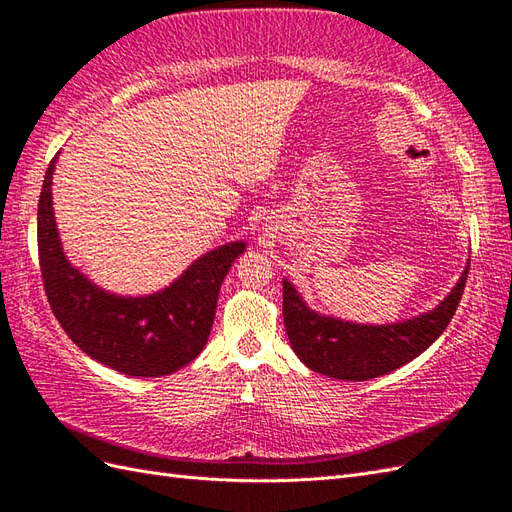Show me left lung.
<instances>
[{
  "instance_id": "left-lung-1",
  "label": "left lung",
  "mask_w": 512,
  "mask_h": 512,
  "mask_svg": "<svg viewBox=\"0 0 512 512\" xmlns=\"http://www.w3.org/2000/svg\"><path fill=\"white\" fill-rule=\"evenodd\" d=\"M469 265L439 306L406 321L369 326L308 308L289 280H282V315L293 352L317 373L363 382L400 369L439 339L465 291Z\"/></svg>"
}]
</instances>
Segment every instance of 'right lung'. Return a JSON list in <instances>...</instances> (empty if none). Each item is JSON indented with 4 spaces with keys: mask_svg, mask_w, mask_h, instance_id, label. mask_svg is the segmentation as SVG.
<instances>
[{
    "mask_svg": "<svg viewBox=\"0 0 512 512\" xmlns=\"http://www.w3.org/2000/svg\"><path fill=\"white\" fill-rule=\"evenodd\" d=\"M56 160L58 154L45 171L36 228L47 302L62 330L84 354L126 376L160 378L189 365L204 350L221 282L245 243L210 249L162 291L110 293L73 267L62 249L52 204Z\"/></svg>",
    "mask_w": 512,
    "mask_h": 512,
    "instance_id": "obj_1",
    "label": "right lung"
}]
</instances>
